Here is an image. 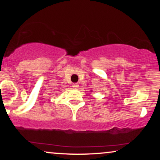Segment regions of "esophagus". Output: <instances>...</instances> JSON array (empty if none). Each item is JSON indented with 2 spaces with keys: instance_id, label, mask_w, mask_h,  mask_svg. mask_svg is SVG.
<instances>
[{
  "instance_id": "34e87169",
  "label": "esophagus",
  "mask_w": 160,
  "mask_h": 160,
  "mask_svg": "<svg viewBox=\"0 0 160 160\" xmlns=\"http://www.w3.org/2000/svg\"><path fill=\"white\" fill-rule=\"evenodd\" d=\"M73 87L74 89H77L78 87V84L77 83H74V84H73Z\"/></svg>"
}]
</instances>
